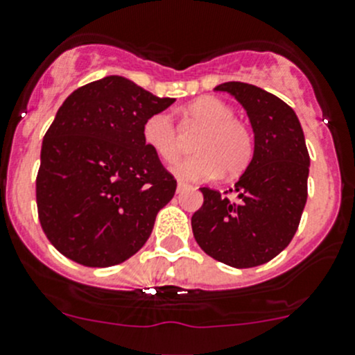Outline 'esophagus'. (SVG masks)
I'll use <instances>...</instances> for the list:
<instances>
[{
	"instance_id": "1",
	"label": "esophagus",
	"mask_w": 355,
	"mask_h": 355,
	"mask_svg": "<svg viewBox=\"0 0 355 355\" xmlns=\"http://www.w3.org/2000/svg\"><path fill=\"white\" fill-rule=\"evenodd\" d=\"M189 187H191V185H189L187 182H182V180H178V184H177V191H178V192L185 191V189H189Z\"/></svg>"
}]
</instances>
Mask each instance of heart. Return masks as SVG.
<instances>
[{"label":"heart","instance_id":"obj_1","mask_svg":"<svg viewBox=\"0 0 355 355\" xmlns=\"http://www.w3.org/2000/svg\"><path fill=\"white\" fill-rule=\"evenodd\" d=\"M185 116L202 130L192 146L194 156L171 168L178 178L208 180L220 171L236 177L246 170L253 156V137L244 123L234 118L230 105L216 97H199L185 107ZM142 137L146 146L166 163L180 156V135L166 112L149 116L142 126Z\"/></svg>","mask_w":355,"mask_h":355}]
</instances>
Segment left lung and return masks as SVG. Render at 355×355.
Here are the masks:
<instances>
[{
  "label": "left lung",
  "mask_w": 355,
  "mask_h": 355,
  "mask_svg": "<svg viewBox=\"0 0 355 355\" xmlns=\"http://www.w3.org/2000/svg\"><path fill=\"white\" fill-rule=\"evenodd\" d=\"M246 109L254 135L253 157L234 184L232 198L201 187L192 232L206 254L248 269L267 263L293 239L307 202L311 157L293 109L276 95L241 81L222 83Z\"/></svg>",
  "instance_id": "8db88e82"
}]
</instances>
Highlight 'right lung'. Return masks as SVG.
Masks as SVG:
<instances>
[{
  "instance_id": "add662e5",
  "label": "right lung",
  "mask_w": 355,
  "mask_h": 355,
  "mask_svg": "<svg viewBox=\"0 0 355 355\" xmlns=\"http://www.w3.org/2000/svg\"><path fill=\"white\" fill-rule=\"evenodd\" d=\"M175 98L123 76L72 92L41 146L37 215L50 243L86 267H111L146 244L177 180L146 146L142 126Z\"/></svg>"
}]
</instances>
